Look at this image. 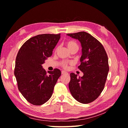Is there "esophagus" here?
<instances>
[{
  "label": "esophagus",
  "mask_w": 128,
  "mask_h": 128,
  "mask_svg": "<svg viewBox=\"0 0 128 128\" xmlns=\"http://www.w3.org/2000/svg\"><path fill=\"white\" fill-rule=\"evenodd\" d=\"M62 74H68L67 72H65V71H62Z\"/></svg>",
  "instance_id": "obj_1"
}]
</instances>
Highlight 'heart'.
<instances>
[{"instance_id": "obj_1", "label": "heart", "mask_w": 128, "mask_h": 128, "mask_svg": "<svg viewBox=\"0 0 128 128\" xmlns=\"http://www.w3.org/2000/svg\"><path fill=\"white\" fill-rule=\"evenodd\" d=\"M66 46L69 50H72V48L75 47H78V44L75 42L73 41V40H69L66 42ZM72 64V62H62L60 63V66L63 69H67L69 67V65Z\"/></svg>"}]
</instances>
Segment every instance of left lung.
Segmentation results:
<instances>
[{
	"label": "left lung",
	"mask_w": 128,
	"mask_h": 128,
	"mask_svg": "<svg viewBox=\"0 0 128 128\" xmlns=\"http://www.w3.org/2000/svg\"><path fill=\"white\" fill-rule=\"evenodd\" d=\"M67 35L79 40L82 53L78 69L84 75L78 78L74 73L70 74V93L78 102L91 103L99 97L104 88L110 70L107 53L101 43L86 32Z\"/></svg>",
	"instance_id": "obj_1"
}]
</instances>
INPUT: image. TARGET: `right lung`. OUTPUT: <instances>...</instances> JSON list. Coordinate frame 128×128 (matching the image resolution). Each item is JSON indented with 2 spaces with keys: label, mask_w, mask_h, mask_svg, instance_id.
<instances>
[{
  "label": "right lung",
  "mask_w": 128,
  "mask_h": 128,
  "mask_svg": "<svg viewBox=\"0 0 128 128\" xmlns=\"http://www.w3.org/2000/svg\"><path fill=\"white\" fill-rule=\"evenodd\" d=\"M60 34H42L31 37L24 43L16 58L14 75L18 90L31 104L40 106L47 102L61 75L54 69L47 74L42 65L52 56Z\"/></svg>",
  "instance_id": "obj_1"
}]
</instances>
